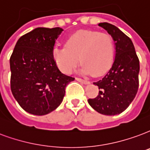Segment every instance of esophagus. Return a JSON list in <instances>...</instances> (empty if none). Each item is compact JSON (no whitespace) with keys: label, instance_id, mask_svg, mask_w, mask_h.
<instances>
[{"label":"esophagus","instance_id":"34e87169","mask_svg":"<svg viewBox=\"0 0 150 150\" xmlns=\"http://www.w3.org/2000/svg\"><path fill=\"white\" fill-rule=\"evenodd\" d=\"M76 80L79 81V82H80L82 83H84V84H89V81L87 80H84L83 79H80V78H76L75 79Z\"/></svg>","mask_w":150,"mask_h":150}]
</instances>
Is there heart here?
Listing matches in <instances>:
<instances>
[{
    "mask_svg": "<svg viewBox=\"0 0 150 150\" xmlns=\"http://www.w3.org/2000/svg\"><path fill=\"white\" fill-rule=\"evenodd\" d=\"M53 59L61 71L71 74L82 63L83 75L101 76L110 68L115 55L114 40L110 35L79 30L66 40L65 47H55Z\"/></svg>",
    "mask_w": 150,
    "mask_h": 150,
    "instance_id": "obj_1",
    "label": "heart"
}]
</instances>
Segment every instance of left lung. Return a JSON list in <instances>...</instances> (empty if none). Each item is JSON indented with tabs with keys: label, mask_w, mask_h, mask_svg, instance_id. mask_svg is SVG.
Returning <instances> with one entry per match:
<instances>
[{
	"label": "left lung",
	"mask_w": 150,
	"mask_h": 150,
	"mask_svg": "<svg viewBox=\"0 0 150 150\" xmlns=\"http://www.w3.org/2000/svg\"><path fill=\"white\" fill-rule=\"evenodd\" d=\"M111 35L115 44V58L108 73L94 83L99 92L88 103L96 111L105 115L121 114L129 106L136 96L140 71L139 59L134 44L119 28L109 23L98 24Z\"/></svg>",
	"instance_id": "1"
}]
</instances>
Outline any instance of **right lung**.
Wrapping results in <instances>:
<instances>
[{
    "mask_svg": "<svg viewBox=\"0 0 150 150\" xmlns=\"http://www.w3.org/2000/svg\"><path fill=\"white\" fill-rule=\"evenodd\" d=\"M61 28H37L22 35L10 57L11 91L22 108L34 115L53 111L62 103L65 88L75 78L64 75L52 51Z\"/></svg>",
    "mask_w": 150,
    "mask_h": 150,
    "instance_id": "right-lung-1",
    "label": "right lung"
}]
</instances>
